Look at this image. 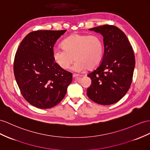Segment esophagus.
<instances>
[{"label": "esophagus", "instance_id": "1", "mask_svg": "<svg viewBox=\"0 0 150 150\" xmlns=\"http://www.w3.org/2000/svg\"><path fill=\"white\" fill-rule=\"evenodd\" d=\"M73 77H74V79H80L81 78V75H77V74H73Z\"/></svg>", "mask_w": 150, "mask_h": 150}]
</instances>
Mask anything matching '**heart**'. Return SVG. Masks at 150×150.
<instances>
[{
    "label": "heart",
    "instance_id": "1",
    "mask_svg": "<svg viewBox=\"0 0 150 150\" xmlns=\"http://www.w3.org/2000/svg\"><path fill=\"white\" fill-rule=\"evenodd\" d=\"M62 46L53 50L54 61L61 68L67 70L75 59L72 70L76 72L97 67L104 52L103 40L97 35L75 33L64 39Z\"/></svg>",
    "mask_w": 150,
    "mask_h": 150
}]
</instances>
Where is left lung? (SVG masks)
Here are the masks:
<instances>
[{
  "instance_id": "obj_1",
  "label": "left lung",
  "mask_w": 150,
  "mask_h": 150,
  "mask_svg": "<svg viewBox=\"0 0 150 150\" xmlns=\"http://www.w3.org/2000/svg\"><path fill=\"white\" fill-rule=\"evenodd\" d=\"M89 30L103 35L105 50L101 64L87 75L92 83L87 95L98 104H114L131 85L135 67L133 49L125 34L117 26L105 25Z\"/></svg>"
}]
</instances>
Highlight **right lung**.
<instances>
[{"label": "right lung", "mask_w": 150, "mask_h": 150, "mask_svg": "<svg viewBox=\"0 0 150 150\" xmlns=\"http://www.w3.org/2000/svg\"><path fill=\"white\" fill-rule=\"evenodd\" d=\"M67 30H37L26 35L17 50L14 74L23 98L41 109L55 106L64 98L71 73L53 59V47Z\"/></svg>", "instance_id": "add662e5"}]
</instances>
